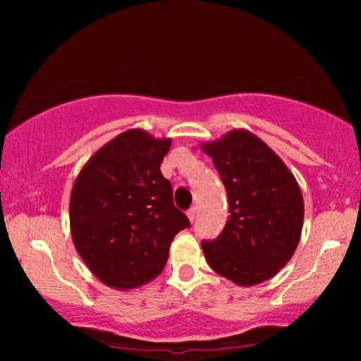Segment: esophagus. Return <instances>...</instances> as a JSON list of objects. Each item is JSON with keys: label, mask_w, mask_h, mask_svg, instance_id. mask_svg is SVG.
Wrapping results in <instances>:
<instances>
[{"label": "esophagus", "mask_w": 361, "mask_h": 361, "mask_svg": "<svg viewBox=\"0 0 361 361\" xmlns=\"http://www.w3.org/2000/svg\"><path fill=\"white\" fill-rule=\"evenodd\" d=\"M187 216H189L190 221L195 220V207H192V209H189V212H187Z\"/></svg>", "instance_id": "1"}]
</instances>
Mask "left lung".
I'll list each match as a JSON object with an SVG mask.
<instances>
[{"label": "left lung", "mask_w": 361, "mask_h": 361, "mask_svg": "<svg viewBox=\"0 0 361 361\" xmlns=\"http://www.w3.org/2000/svg\"><path fill=\"white\" fill-rule=\"evenodd\" d=\"M212 157L230 204L225 228L202 241L207 263L238 286L268 281L293 258L304 224L298 180L281 157L246 130L200 146Z\"/></svg>", "instance_id": "left-lung-1"}]
</instances>
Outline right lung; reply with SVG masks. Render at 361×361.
Listing matches in <instances>:
<instances>
[{
    "instance_id": "obj_1",
    "label": "right lung",
    "mask_w": 361,
    "mask_h": 361,
    "mask_svg": "<svg viewBox=\"0 0 361 361\" xmlns=\"http://www.w3.org/2000/svg\"><path fill=\"white\" fill-rule=\"evenodd\" d=\"M171 140L128 130L93 154L71 195V233L88 269L126 290L161 274L174 236L189 219L174 207L161 162Z\"/></svg>"
}]
</instances>
